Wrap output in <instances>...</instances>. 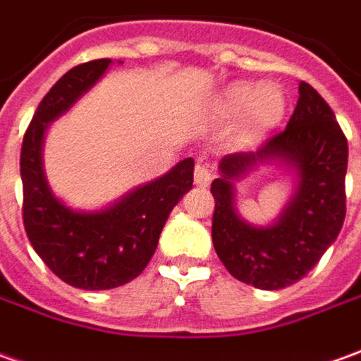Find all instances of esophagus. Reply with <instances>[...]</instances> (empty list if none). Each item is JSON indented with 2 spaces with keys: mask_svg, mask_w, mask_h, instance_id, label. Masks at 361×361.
I'll return each mask as SVG.
<instances>
[{
  "mask_svg": "<svg viewBox=\"0 0 361 361\" xmlns=\"http://www.w3.org/2000/svg\"><path fill=\"white\" fill-rule=\"evenodd\" d=\"M193 180H195V185L200 188H207L213 180V173L209 170V166L203 160H200L195 164V170H193Z\"/></svg>",
  "mask_w": 361,
  "mask_h": 361,
  "instance_id": "1",
  "label": "esophagus"
}]
</instances>
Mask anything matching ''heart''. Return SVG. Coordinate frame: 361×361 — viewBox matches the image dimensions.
<instances>
[{
	"label": "heart",
	"instance_id": "b5f03b06",
	"mask_svg": "<svg viewBox=\"0 0 361 361\" xmlns=\"http://www.w3.org/2000/svg\"><path fill=\"white\" fill-rule=\"evenodd\" d=\"M284 109L286 98L279 85L237 82L215 98L212 118L221 124L237 116L233 126V140L237 144H252L283 120Z\"/></svg>",
	"mask_w": 361,
	"mask_h": 361
}]
</instances>
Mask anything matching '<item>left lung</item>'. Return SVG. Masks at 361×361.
<instances>
[{
    "mask_svg": "<svg viewBox=\"0 0 361 361\" xmlns=\"http://www.w3.org/2000/svg\"><path fill=\"white\" fill-rule=\"evenodd\" d=\"M298 94L286 128L257 152L221 158L219 178L212 183L215 252L237 281L263 290L286 288L306 276L336 241L345 217L348 140L314 88L302 80ZM263 163L288 167L297 190L273 226L257 228L236 213L234 180Z\"/></svg>",
    "mask_w": 361,
    "mask_h": 361,
    "instance_id": "1",
    "label": "left lung"
}]
</instances>
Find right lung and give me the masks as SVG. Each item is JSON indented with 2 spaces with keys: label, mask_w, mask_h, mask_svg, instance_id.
Returning a JSON list of instances; mask_svg holds the SVG:
<instances>
[{
  "label": "right lung",
  "mask_w": 361,
  "mask_h": 361,
  "mask_svg": "<svg viewBox=\"0 0 361 361\" xmlns=\"http://www.w3.org/2000/svg\"><path fill=\"white\" fill-rule=\"evenodd\" d=\"M110 63L88 61L59 78L39 102L21 146L27 237L61 281L82 290H109L134 281L156 251L170 212L193 183V160L185 158L100 212H75L51 191L41 156L45 130L97 85Z\"/></svg>",
  "instance_id": "right-lung-1"
}]
</instances>
